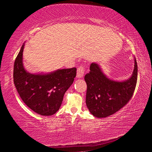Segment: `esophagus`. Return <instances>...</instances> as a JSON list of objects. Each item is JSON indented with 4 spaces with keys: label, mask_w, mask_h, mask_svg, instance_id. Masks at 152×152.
<instances>
[{
    "label": "esophagus",
    "mask_w": 152,
    "mask_h": 152,
    "mask_svg": "<svg viewBox=\"0 0 152 152\" xmlns=\"http://www.w3.org/2000/svg\"><path fill=\"white\" fill-rule=\"evenodd\" d=\"M84 72H85V69H84V67L82 66H80L79 68L77 70V74H76V77L78 78H82L84 74Z\"/></svg>",
    "instance_id": "1"
}]
</instances>
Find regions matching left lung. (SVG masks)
Instances as JSON below:
<instances>
[{
  "label": "left lung",
  "mask_w": 152,
  "mask_h": 152,
  "mask_svg": "<svg viewBox=\"0 0 152 152\" xmlns=\"http://www.w3.org/2000/svg\"><path fill=\"white\" fill-rule=\"evenodd\" d=\"M127 80L119 82L108 78L99 64L92 63L89 73L84 76L87 84L86 103L94 117L104 118L114 114L127 104L135 91L137 80V64Z\"/></svg>",
  "instance_id": "8db88e82"
}]
</instances>
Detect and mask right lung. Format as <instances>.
Listing matches in <instances>:
<instances>
[{
  "label": "right lung",
  "mask_w": 152,
  "mask_h": 152,
  "mask_svg": "<svg viewBox=\"0 0 152 152\" xmlns=\"http://www.w3.org/2000/svg\"><path fill=\"white\" fill-rule=\"evenodd\" d=\"M24 44L15 59L13 81L22 101L33 111L50 116L58 111L64 95L72 84L76 68L58 70L49 74H31L23 64Z\"/></svg>",
  "instance_id": "obj_1"
}]
</instances>
